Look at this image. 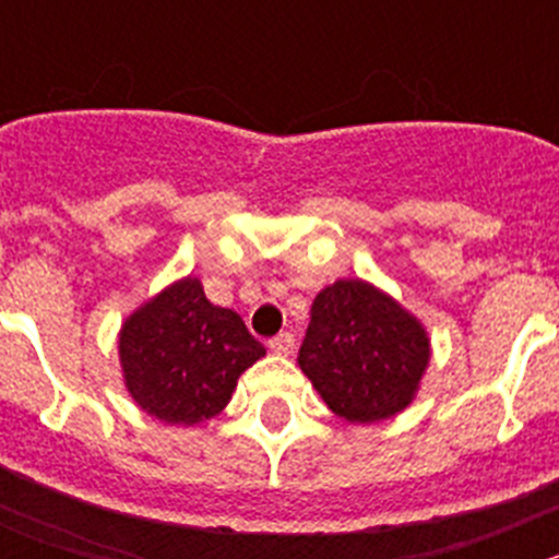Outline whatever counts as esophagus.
<instances>
[{
    "mask_svg": "<svg viewBox=\"0 0 559 559\" xmlns=\"http://www.w3.org/2000/svg\"><path fill=\"white\" fill-rule=\"evenodd\" d=\"M267 346L270 352L281 354V357H289V354L295 352V335H292V332H281V335L270 337Z\"/></svg>",
    "mask_w": 559,
    "mask_h": 559,
    "instance_id": "1",
    "label": "esophagus"
}]
</instances>
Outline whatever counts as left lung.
<instances>
[{
  "instance_id": "1",
  "label": "left lung",
  "mask_w": 559,
  "mask_h": 559,
  "mask_svg": "<svg viewBox=\"0 0 559 559\" xmlns=\"http://www.w3.org/2000/svg\"><path fill=\"white\" fill-rule=\"evenodd\" d=\"M430 359L414 316L365 281H337L313 302L300 368L346 421H381L403 411Z\"/></svg>"
}]
</instances>
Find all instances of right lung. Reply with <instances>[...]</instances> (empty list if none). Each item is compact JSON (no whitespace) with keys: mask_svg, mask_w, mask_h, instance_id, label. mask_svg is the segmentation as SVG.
Returning <instances> with one entry per match:
<instances>
[{"mask_svg":"<svg viewBox=\"0 0 559 559\" xmlns=\"http://www.w3.org/2000/svg\"><path fill=\"white\" fill-rule=\"evenodd\" d=\"M121 365L134 403L170 425H197L233 397L264 346L229 308L213 306L200 281L183 278L127 319Z\"/></svg>","mask_w":559,"mask_h":559,"instance_id":"1","label":"right lung"}]
</instances>
